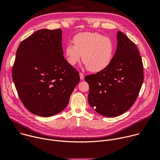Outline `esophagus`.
I'll return each mask as SVG.
<instances>
[{"label":"esophagus","instance_id":"1","mask_svg":"<svg viewBox=\"0 0 160 160\" xmlns=\"http://www.w3.org/2000/svg\"><path fill=\"white\" fill-rule=\"evenodd\" d=\"M79 74H80V79H81V80H83V79H84V75H83V73H82L80 72Z\"/></svg>","mask_w":160,"mask_h":160}]
</instances>
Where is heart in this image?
<instances>
[{"mask_svg":"<svg viewBox=\"0 0 160 160\" xmlns=\"http://www.w3.org/2000/svg\"><path fill=\"white\" fill-rule=\"evenodd\" d=\"M74 45L68 43L64 52L68 64L74 66L80 61L94 73L104 70L111 63L115 51L112 41L96 32H84L73 38Z\"/></svg>","mask_w":160,"mask_h":160,"instance_id":"b5f03b06","label":"heart"}]
</instances>
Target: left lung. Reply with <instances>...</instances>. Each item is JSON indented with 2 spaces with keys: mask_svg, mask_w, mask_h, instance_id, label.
Returning a JSON list of instances; mask_svg holds the SVG:
<instances>
[{
  "mask_svg": "<svg viewBox=\"0 0 160 160\" xmlns=\"http://www.w3.org/2000/svg\"><path fill=\"white\" fill-rule=\"evenodd\" d=\"M117 48L109 65L96 74L87 75L88 101L100 115L117 117L128 111L138 97L143 80V64L135 44L117 33Z\"/></svg>",
  "mask_w": 160,
  "mask_h": 160,
  "instance_id": "left-lung-1",
  "label": "left lung"
}]
</instances>
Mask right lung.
<instances>
[{"label":"right lung","instance_id":"obj_1","mask_svg":"<svg viewBox=\"0 0 160 160\" xmlns=\"http://www.w3.org/2000/svg\"><path fill=\"white\" fill-rule=\"evenodd\" d=\"M19 98L34 115L53 116L68 104L79 72L63 56L62 30H37L22 40L12 66Z\"/></svg>","mask_w":160,"mask_h":160}]
</instances>
